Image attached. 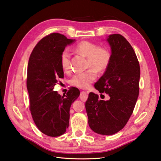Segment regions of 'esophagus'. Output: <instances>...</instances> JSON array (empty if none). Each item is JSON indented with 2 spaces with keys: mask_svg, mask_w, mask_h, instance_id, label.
I'll return each mask as SVG.
<instances>
[{
  "mask_svg": "<svg viewBox=\"0 0 161 161\" xmlns=\"http://www.w3.org/2000/svg\"><path fill=\"white\" fill-rule=\"evenodd\" d=\"M87 98H88V92H85V91H82L80 92V98L83 101H85L87 99Z\"/></svg>",
  "mask_w": 161,
  "mask_h": 161,
  "instance_id": "obj_1",
  "label": "esophagus"
}]
</instances>
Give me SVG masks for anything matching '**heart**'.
<instances>
[{"mask_svg": "<svg viewBox=\"0 0 161 161\" xmlns=\"http://www.w3.org/2000/svg\"><path fill=\"white\" fill-rule=\"evenodd\" d=\"M74 51L87 58L86 67L87 70L74 74L71 78V85L78 87L85 88L95 80L97 71L102 72L107 69L110 63L109 52L105 47H100L94 42L83 41L75 46ZM71 54L68 49H64L60 53V63L62 69L68 72L71 68Z\"/></svg>", "mask_w": 161, "mask_h": 161, "instance_id": "heart-1", "label": "heart"}]
</instances>
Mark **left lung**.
I'll return each instance as SVG.
<instances>
[{
  "label": "left lung",
  "instance_id": "obj_1",
  "mask_svg": "<svg viewBox=\"0 0 161 161\" xmlns=\"http://www.w3.org/2000/svg\"><path fill=\"white\" fill-rule=\"evenodd\" d=\"M108 41L112 49L110 63L94 87L110 98L100 100L90 92L85 103L89 125L102 135L114 134L125 126L137 101L141 74L137 56L126 38L115 34Z\"/></svg>",
  "mask_w": 161,
  "mask_h": 161
}]
</instances>
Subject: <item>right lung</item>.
<instances>
[{
	"label": "right lung",
	"instance_id": "1",
	"mask_svg": "<svg viewBox=\"0 0 161 161\" xmlns=\"http://www.w3.org/2000/svg\"><path fill=\"white\" fill-rule=\"evenodd\" d=\"M74 41L52 33L38 42L30 56L27 74L30 109L38 129L49 136H59L66 131L71 105L80 94L76 88L69 89L63 96L53 91L59 78H64L60 53Z\"/></svg>",
	"mask_w": 161,
	"mask_h": 161
}]
</instances>
